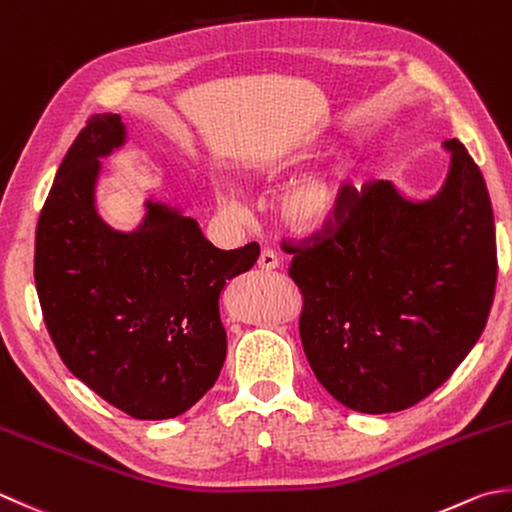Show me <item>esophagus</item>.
<instances>
[{
	"label": "esophagus",
	"instance_id": "esophagus-1",
	"mask_svg": "<svg viewBox=\"0 0 512 512\" xmlns=\"http://www.w3.org/2000/svg\"><path fill=\"white\" fill-rule=\"evenodd\" d=\"M278 265H281V258L276 256V252H272V249H263L258 256V267L265 269V272H272V269H276Z\"/></svg>",
	"mask_w": 512,
	"mask_h": 512
}]
</instances>
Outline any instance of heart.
Returning <instances> with one entry per match:
<instances>
[{
	"instance_id": "b5f03b06",
	"label": "heart",
	"mask_w": 512,
	"mask_h": 512,
	"mask_svg": "<svg viewBox=\"0 0 512 512\" xmlns=\"http://www.w3.org/2000/svg\"><path fill=\"white\" fill-rule=\"evenodd\" d=\"M276 169H281L278 162H265V165H256L254 173L265 176V173H274ZM345 189L343 171L325 169L310 173V176L294 182L281 196V218L289 227L303 231V234L330 227L343 216L347 207ZM220 198L229 200L225 189L220 191Z\"/></svg>"
}]
</instances>
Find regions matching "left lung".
Wrapping results in <instances>:
<instances>
[{"label": "left lung", "instance_id": "obj_1", "mask_svg": "<svg viewBox=\"0 0 512 512\" xmlns=\"http://www.w3.org/2000/svg\"><path fill=\"white\" fill-rule=\"evenodd\" d=\"M428 200L379 180L345 189L334 225L294 254L301 341L318 383L345 408L406 410L435 392L484 332L497 283L484 176L459 140Z\"/></svg>", "mask_w": 512, "mask_h": 512}]
</instances>
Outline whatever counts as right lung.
<instances>
[{
	"mask_svg": "<svg viewBox=\"0 0 512 512\" xmlns=\"http://www.w3.org/2000/svg\"><path fill=\"white\" fill-rule=\"evenodd\" d=\"M127 142L100 113L66 151L35 234V287L66 368L133 419H173L216 383L227 356L218 298L260 247L218 249L194 218L144 202L133 231L95 207L100 158Z\"/></svg>",
	"mask_w": 512,
	"mask_h": 512,
	"instance_id": "right-lung-1",
	"label": "right lung"
}]
</instances>
